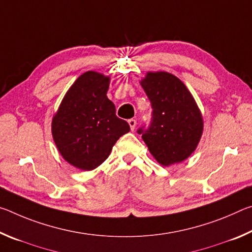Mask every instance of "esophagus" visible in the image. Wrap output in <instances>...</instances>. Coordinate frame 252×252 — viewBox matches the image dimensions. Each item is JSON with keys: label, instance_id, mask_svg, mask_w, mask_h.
Returning a JSON list of instances; mask_svg holds the SVG:
<instances>
[{"label": "esophagus", "instance_id": "esophagus-1", "mask_svg": "<svg viewBox=\"0 0 252 252\" xmlns=\"http://www.w3.org/2000/svg\"><path fill=\"white\" fill-rule=\"evenodd\" d=\"M127 122H129V126H130V127H131V130L133 131L135 126H136V120H134V119H130V120L127 121Z\"/></svg>", "mask_w": 252, "mask_h": 252}]
</instances>
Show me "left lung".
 I'll return each instance as SVG.
<instances>
[{"label":"left lung","mask_w":252,"mask_h":252,"mask_svg":"<svg viewBox=\"0 0 252 252\" xmlns=\"http://www.w3.org/2000/svg\"><path fill=\"white\" fill-rule=\"evenodd\" d=\"M141 85L152 106L150 126L140 127L153 158L164 167L189 158L200 141L203 120L193 96L168 72H148Z\"/></svg>","instance_id":"8db88e82"}]
</instances>
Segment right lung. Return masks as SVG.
<instances>
[{"label":"right lung","instance_id":"add662e5","mask_svg":"<svg viewBox=\"0 0 252 252\" xmlns=\"http://www.w3.org/2000/svg\"><path fill=\"white\" fill-rule=\"evenodd\" d=\"M110 78L94 71L80 75L52 120L58 150L73 167L93 170L105 161L121 135L130 131L106 96Z\"/></svg>","mask_w":252,"mask_h":252}]
</instances>
